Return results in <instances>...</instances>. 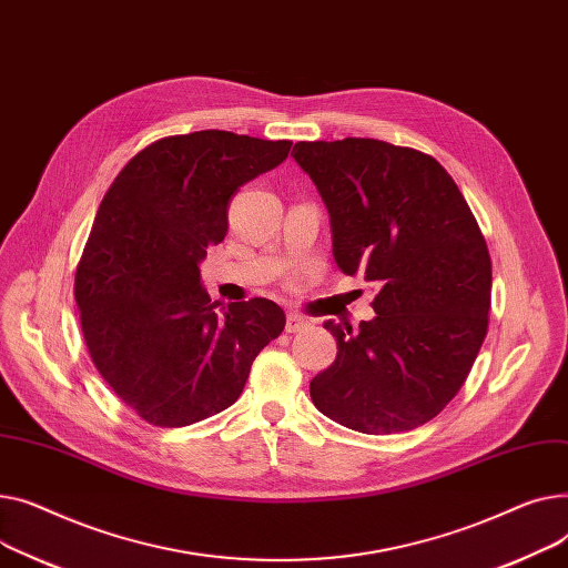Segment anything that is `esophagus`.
<instances>
[{
	"label": "esophagus",
	"mask_w": 568,
	"mask_h": 568,
	"mask_svg": "<svg viewBox=\"0 0 568 568\" xmlns=\"http://www.w3.org/2000/svg\"><path fill=\"white\" fill-rule=\"evenodd\" d=\"M307 327H310V321L305 316H300V314L286 316V332H291V335H295V332H303Z\"/></svg>",
	"instance_id": "obj_1"
}]
</instances>
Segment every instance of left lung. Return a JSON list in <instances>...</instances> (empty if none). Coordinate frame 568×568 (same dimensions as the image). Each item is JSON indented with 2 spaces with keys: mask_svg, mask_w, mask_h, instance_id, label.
<instances>
[{
  "mask_svg": "<svg viewBox=\"0 0 568 568\" xmlns=\"http://www.w3.org/2000/svg\"><path fill=\"white\" fill-rule=\"evenodd\" d=\"M329 215L344 275L381 286L359 329L325 321L337 357L314 376V406L385 436L436 417L468 378L488 329L490 256L445 166L381 140L297 142Z\"/></svg>",
  "mask_w": 568,
  "mask_h": 568,
  "instance_id": "left-lung-1",
  "label": "left lung"
}]
</instances>
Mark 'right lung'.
<instances>
[{"mask_svg": "<svg viewBox=\"0 0 568 568\" xmlns=\"http://www.w3.org/2000/svg\"><path fill=\"white\" fill-rule=\"evenodd\" d=\"M293 142L199 130L153 142L100 202L75 275L89 355L121 402L155 426H187L241 396L286 316L252 297L215 312L199 265L224 241L241 185Z\"/></svg>", "mask_w": 568, "mask_h": 568, "instance_id": "right-lung-1", "label": "right lung"}]
</instances>
